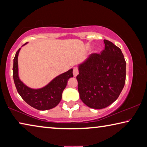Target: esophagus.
Listing matches in <instances>:
<instances>
[{
	"instance_id": "1",
	"label": "esophagus",
	"mask_w": 147,
	"mask_h": 147,
	"mask_svg": "<svg viewBox=\"0 0 147 147\" xmlns=\"http://www.w3.org/2000/svg\"><path fill=\"white\" fill-rule=\"evenodd\" d=\"M78 74V69L76 67H74L73 69V75L74 77H76Z\"/></svg>"
}]
</instances>
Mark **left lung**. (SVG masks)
Instances as JSON below:
<instances>
[{
    "label": "left lung",
    "instance_id": "8db88e82",
    "mask_svg": "<svg viewBox=\"0 0 147 147\" xmlns=\"http://www.w3.org/2000/svg\"><path fill=\"white\" fill-rule=\"evenodd\" d=\"M100 54H91L78 65L76 76L82 101L91 108L102 109L115 102L126 80V61L121 50L104 40Z\"/></svg>",
    "mask_w": 147,
    "mask_h": 147
}]
</instances>
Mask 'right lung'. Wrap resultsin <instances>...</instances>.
Listing matches in <instances>:
<instances>
[{
	"mask_svg": "<svg viewBox=\"0 0 147 147\" xmlns=\"http://www.w3.org/2000/svg\"><path fill=\"white\" fill-rule=\"evenodd\" d=\"M21 49L17 51L13 59V77L17 92L27 104L39 110H47L54 108L61 100L62 93L67 84L68 80L73 77V69L56 76L43 88H30L19 77L18 56Z\"/></svg>",
	"mask_w": 147,
	"mask_h": 147,
	"instance_id": "right-lung-1",
	"label": "right lung"
}]
</instances>
